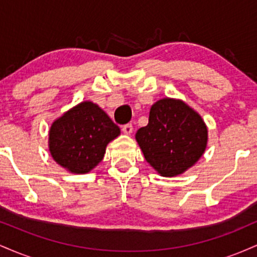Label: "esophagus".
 <instances>
[{
    "label": "esophagus",
    "mask_w": 257,
    "mask_h": 257,
    "mask_svg": "<svg viewBox=\"0 0 257 257\" xmlns=\"http://www.w3.org/2000/svg\"><path fill=\"white\" fill-rule=\"evenodd\" d=\"M122 131L124 134H131V133L133 132V124L132 123H126V124H124L122 126Z\"/></svg>",
    "instance_id": "obj_1"
}]
</instances>
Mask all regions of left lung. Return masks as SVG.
Returning a JSON list of instances; mask_svg holds the SVG:
<instances>
[{
  "label": "left lung",
  "mask_w": 257,
  "mask_h": 257,
  "mask_svg": "<svg viewBox=\"0 0 257 257\" xmlns=\"http://www.w3.org/2000/svg\"><path fill=\"white\" fill-rule=\"evenodd\" d=\"M135 138L146 161L161 175L175 176L202 157L208 131L202 117L184 102L162 99L152 105L149 124Z\"/></svg>",
  "instance_id": "1"
}]
</instances>
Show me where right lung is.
<instances>
[{
	"label": "right lung",
	"instance_id": "1",
	"mask_svg": "<svg viewBox=\"0 0 257 257\" xmlns=\"http://www.w3.org/2000/svg\"><path fill=\"white\" fill-rule=\"evenodd\" d=\"M118 135V125L98 105L84 101L53 123L49 151L69 172L84 174L102 161L106 145Z\"/></svg>",
	"mask_w": 257,
	"mask_h": 257
}]
</instances>
